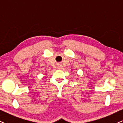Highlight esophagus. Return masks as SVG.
<instances>
[{"instance_id":"34e87169","label":"esophagus","mask_w":123,"mask_h":123,"mask_svg":"<svg viewBox=\"0 0 123 123\" xmlns=\"http://www.w3.org/2000/svg\"><path fill=\"white\" fill-rule=\"evenodd\" d=\"M57 68H58V69H61V68H62L61 66H59L58 67H57Z\"/></svg>"}]
</instances>
